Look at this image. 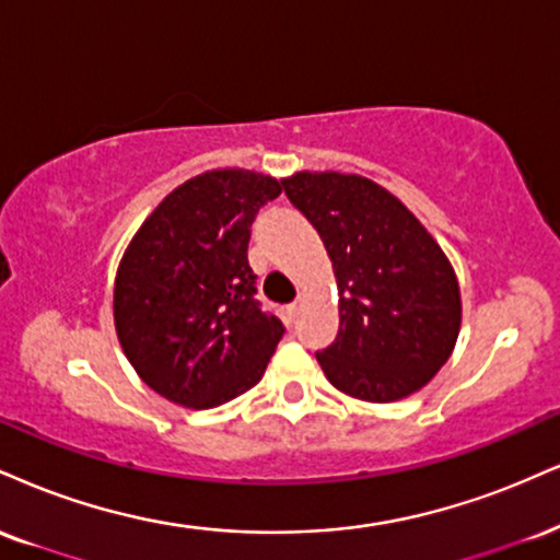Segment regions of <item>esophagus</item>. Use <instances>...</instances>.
<instances>
[{
	"label": "esophagus",
	"instance_id": "34e87169",
	"mask_svg": "<svg viewBox=\"0 0 560 560\" xmlns=\"http://www.w3.org/2000/svg\"><path fill=\"white\" fill-rule=\"evenodd\" d=\"M300 310H302V300H294L292 305H287V318L294 320L300 315Z\"/></svg>",
	"mask_w": 560,
	"mask_h": 560
}]
</instances>
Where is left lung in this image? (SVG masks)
<instances>
[{"mask_svg":"<svg viewBox=\"0 0 560 560\" xmlns=\"http://www.w3.org/2000/svg\"><path fill=\"white\" fill-rule=\"evenodd\" d=\"M281 187L320 234L339 284V334L315 352L326 378L375 404L420 390L459 336V284L446 255L365 177L300 172Z\"/></svg>","mask_w":560,"mask_h":560,"instance_id":"obj_1","label":"left lung"}]
</instances>
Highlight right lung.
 Segmentation results:
<instances>
[{
    "label": "right lung",
    "instance_id": "add662e5",
    "mask_svg": "<svg viewBox=\"0 0 560 560\" xmlns=\"http://www.w3.org/2000/svg\"><path fill=\"white\" fill-rule=\"evenodd\" d=\"M279 192L255 172H206L166 195L127 247L114 326L130 365L170 401L219 407L266 373L284 326L255 300L247 245Z\"/></svg>",
    "mask_w": 560,
    "mask_h": 560
}]
</instances>
